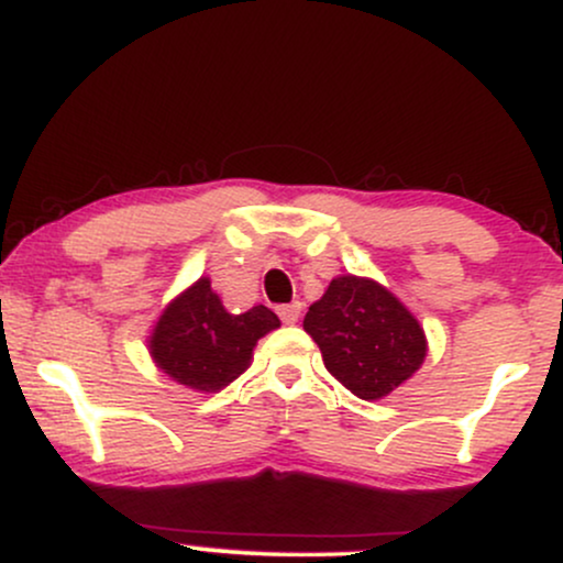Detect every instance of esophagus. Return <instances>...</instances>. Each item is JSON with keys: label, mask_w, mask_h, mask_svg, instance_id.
<instances>
[{"label": "esophagus", "mask_w": 563, "mask_h": 563, "mask_svg": "<svg viewBox=\"0 0 563 563\" xmlns=\"http://www.w3.org/2000/svg\"><path fill=\"white\" fill-rule=\"evenodd\" d=\"M277 314H280V320L286 322V325H294V322H299L301 318V301L283 303V307H277Z\"/></svg>", "instance_id": "obj_1"}]
</instances>
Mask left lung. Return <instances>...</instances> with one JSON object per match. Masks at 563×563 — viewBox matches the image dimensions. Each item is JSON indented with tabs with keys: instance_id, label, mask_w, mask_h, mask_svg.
<instances>
[{
	"instance_id": "8db88e82",
	"label": "left lung",
	"mask_w": 563,
	"mask_h": 563,
	"mask_svg": "<svg viewBox=\"0 0 563 563\" xmlns=\"http://www.w3.org/2000/svg\"><path fill=\"white\" fill-rule=\"evenodd\" d=\"M303 331L328 371L360 399L386 397L426 360L423 328L391 290L367 277L331 280L309 307Z\"/></svg>"
}]
</instances>
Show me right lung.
<instances>
[{
	"label": "right lung",
	"mask_w": 563,
	"mask_h": 563,
	"mask_svg": "<svg viewBox=\"0 0 563 563\" xmlns=\"http://www.w3.org/2000/svg\"><path fill=\"white\" fill-rule=\"evenodd\" d=\"M280 328L273 309L251 307L230 314L200 277L164 309L151 335L156 365L177 384L196 391H219L249 367L256 341Z\"/></svg>",
	"instance_id": "1"
}]
</instances>
